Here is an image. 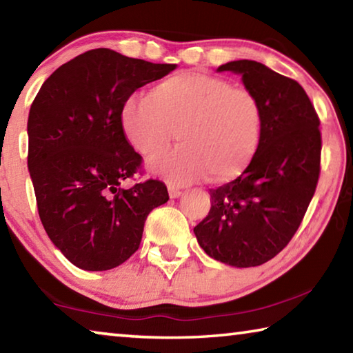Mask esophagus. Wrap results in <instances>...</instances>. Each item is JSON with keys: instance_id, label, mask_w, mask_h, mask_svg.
<instances>
[{"instance_id": "1", "label": "esophagus", "mask_w": 353, "mask_h": 353, "mask_svg": "<svg viewBox=\"0 0 353 353\" xmlns=\"http://www.w3.org/2000/svg\"><path fill=\"white\" fill-rule=\"evenodd\" d=\"M168 193H170V196L172 199H176V198H179V196L182 194V191L179 190V188H176L174 185H168Z\"/></svg>"}]
</instances>
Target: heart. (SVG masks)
<instances>
[{"label": "heart", "instance_id": "obj_1", "mask_svg": "<svg viewBox=\"0 0 353 353\" xmlns=\"http://www.w3.org/2000/svg\"><path fill=\"white\" fill-rule=\"evenodd\" d=\"M121 130L143 157L174 152L149 168L171 183L207 176L213 183L240 177L252 163L263 134V105L248 88L205 73L174 74L160 81L145 98L129 99L121 109Z\"/></svg>", "mask_w": 353, "mask_h": 353}]
</instances>
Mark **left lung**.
I'll return each mask as SVG.
<instances>
[{
    "label": "left lung",
    "instance_id": "obj_1",
    "mask_svg": "<svg viewBox=\"0 0 353 353\" xmlns=\"http://www.w3.org/2000/svg\"><path fill=\"white\" fill-rule=\"evenodd\" d=\"M218 71L241 74L263 105V134L243 174L210 190V212L194 227L207 255L235 268L259 266L294 236L321 172L319 117L302 85L255 61Z\"/></svg>",
    "mask_w": 353,
    "mask_h": 353
}]
</instances>
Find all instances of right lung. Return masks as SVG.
Listing matches in <instances>:
<instances>
[{
    "label": "right lung",
    "instance_id": "right-lung-1",
    "mask_svg": "<svg viewBox=\"0 0 353 353\" xmlns=\"http://www.w3.org/2000/svg\"><path fill=\"white\" fill-rule=\"evenodd\" d=\"M176 67L98 48L59 67L34 99L28 168L39 216L54 246L83 271L126 261L140 246L148 214L170 199L154 179L121 188L143 159L119 117L137 88Z\"/></svg>",
    "mask_w": 353,
    "mask_h": 353
}]
</instances>
